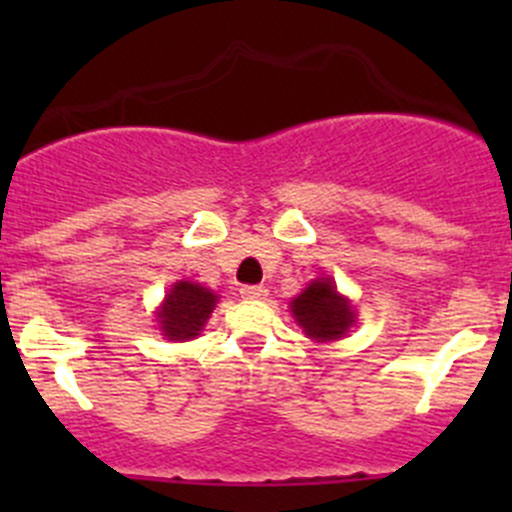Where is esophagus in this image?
Wrapping results in <instances>:
<instances>
[{"label":"esophagus","instance_id":"1","mask_svg":"<svg viewBox=\"0 0 512 512\" xmlns=\"http://www.w3.org/2000/svg\"><path fill=\"white\" fill-rule=\"evenodd\" d=\"M240 294L245 299H265L267 297V289L262 285H245L240 289Z\"/></svg>","mask_w":512,"mask_h":512}]
</instances>
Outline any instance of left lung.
<instances>
[{"mask_svg": "<svg viewBox=\"0 0 512 512\" xmlns=\"http://www.w3.org/2000/svg\"><path fill=\"white\" fill-rule=\"evenodd\" d=\"M292 314L312 339H339L349 332L354 312L332 280H314L292 302Z\"/></svg>", "mask_w": 512, "mask_h": 512, "instance_id": "1", "label": "left lung"}]
</instances>
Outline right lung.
I'll return each instance as SVG.
<instances>
[{
	"label": "right lung",
	"mask_w": 512,
	"mask_h": 512,
	"mask_svg": "<svg viewBox=\"0 0 512 512\" xmlns=\"http://www.w3.org/2000/svg\"><path fill=\"white\" fill-rule=\"evenodd\" d=\"M215 297L210 289L193 285V282H178L165 297L163 309L158 312L160 329L168 339H193L203 329L205 319L213 312Z\"/></svg>",
	"instance_id": "right-lung-1"
}]
</instances>
